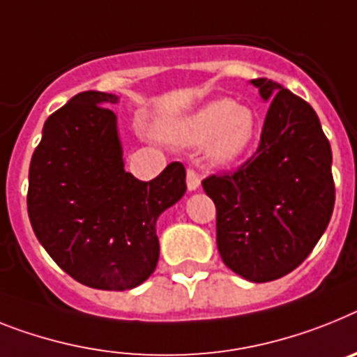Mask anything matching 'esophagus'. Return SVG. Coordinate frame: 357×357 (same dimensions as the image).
Returning <instances> with one entry per match:
<instances>
[{"label": "esophagus", "instance_id": "obj_1", "mask_svg": "<svg viewBox=\"0 0 357 357\" xmlns=\"http://www.w3.org/2000/svg\"><path fill=\"white\" fill-rule=\"evenodd\" d=\"M199 183H202V178H199V174H197L194 169H188L187 170V187H188V190H196V188L199 187Z\"/></svg>", "mask_w": 357, "mask_h": 357}]
</instances>
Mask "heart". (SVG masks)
<instances>
[{
    "mask_svg": "<svg viewBox=\"0 0 357 357\" xmlns=\"http://www.w3.org/2000/svg\"><path fill=\"white\" fill-rule=\"evenodd\" d=\"M256 132L257 116L252 109L239 107L229 98H220L172 123L165 130V136L187 145L208 142L211 160L229 163L252 145Z\"/></svg>",
    "mask_w": 357,
    "mask_h": 357,
    "instance_id": "1",
    "label": "heart"
}]
</instances>
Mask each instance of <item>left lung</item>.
I'll return each mask as SVG.
<instances>
[{"label": "left lung", "instance_id": "1", "mask_svg": "<svg viewBox=\"0 0 357 357\" xmlns=\"http://www.w3.org/2000/svg\"><path fill=\"white\" fill-rule=\"evenodd\" d=\"M272 100L257 151L234 172L202 181L215 205V241L230 271L254 283L280 280L307 259L331 221L336 187L331 143L305 100L259 77Z\"/></svg>", "mask_w": 357, "mask_h": 357}]
</instances>
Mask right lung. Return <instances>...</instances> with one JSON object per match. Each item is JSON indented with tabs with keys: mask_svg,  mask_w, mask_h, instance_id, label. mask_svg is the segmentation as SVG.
<instances>
[{
	"mask_svg": "<svg viewBox=\"0 0 357 357\" xmlns=\"http://www.w3.org/2000/svg\"><path fill=\"white\" fill-rule=\"evenodd\" d=\"M118 98L79 92L50 114L29 169L32 230L59 268L100 290H128L155 271V221L187 190L179 161L151 181L125 172Z\"/></svg>",
	"mask_w": 357,
	"mask_h": 357,
	"instance_id": "obj_1",
	"label": "right lung"
}]
</instances>
